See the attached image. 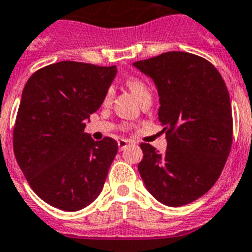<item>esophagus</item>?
I'll return each instance as SVG.
<instances>
[{
	"label": "esophagus",
	"instance_id": "1",
	"mask_svg": "<svg viewBox=\"0 0 252 252\" xmlns=\"http://www.w3.org/2000/svg\"><path fill=\"white\" fill-rule=\"evenodd\" d=\"M117 143H118V148H120V151H124V149L130 144V141L126 140V139H120Z\"/></svg>",
	"mask_w": 252,
	"mask_h": 252
}]
</instances>
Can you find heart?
<instances>
[{"mask_svg":"<svg viewBox=\"0 0 252 252\" xmlns=\"http://www.w3.org/2000/svg\"><path fill=\"white\" fill-rule=\"evenodd\" d=\"M127 86L131 90V93L134 94L135 96L138 97L139 100H143L144 97L151 96V89H149L148 84L145 81L140 80L138 77H130L127 78ZM113 96V89H108V91L105 93V96H104V101H109Z\"/></svg>","mask_w":252,"mask_h":252,"instance_id":"obj_1","label":"heart"}]
</instances>
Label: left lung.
Wrapping results in <instances>:
<instances>
[{"label": "left lung", "instance_id": "1", "mask_svg": "<svg viewBox=\"0 0 252 252\" xmlns=\"http://www.w3.org/2000/svg\"><path fill=\"white\" fill-rule=\"evenodd\" d=\"M156 84L158 120L166 132L163 155L141 143L138 170L152 196L178 207L202 197L223 171L233 140L229 93L209 60L168 51L135 62Z\"/></svg>", "mask_w": 252, "mask_h": 252}]
</instances>
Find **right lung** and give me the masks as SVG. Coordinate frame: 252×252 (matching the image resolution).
I'll return each mask as SVG.
<instances>
[{"mask_svg":"<svg viewBox=\"0 0 252 252\" xmlns=\"http://www.w3.org/2000/svg\"><path fill=\"white\" fill-rule=\"evenodd\" d=\"M116 73V65L66 60L38 69L24 86L14 153L31 188L56 209L78 211L103 189L118 144L108 136L93 140L84 130Z\"/></svg>","mask_w":252,"mask_h":252,"instance_id":"obj_1","label":"right lung"}]
</instances>
